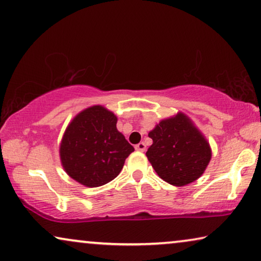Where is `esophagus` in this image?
<instances>
[{
	"label": "esophagus",
	"mask_w": 261,
	"mask_h": 261,
	"mask_svg": "<svg viewBox=\"0 0 261 261\" xmlns=\"http://www.w3.org/2000/svg\"><path fill=\"white\" fill-rule=\"evenodd\" d=\"M136 148V150H137V151H145L146 150V145H145V143L144 142H141V143H138L137 145L135 146Z\"/></svg>",
	"instance_id": "obj_1"
}]
</instances>
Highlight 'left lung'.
<instances>
[{
  "instance_id": "1",
  "label": "left lung",
  "mask_w": 261,
  "mask_h": 261,
  "mask_svg": "<svg viewBox=\"0 0 261 261\" xmlns=\"http://www.w3.org/2000/svg\"><path fill=\"white\" fill-rule=\"evenodd\" d=\"M149 137L152 144L146 157L157 175L172 186L196 181L212 159L208 141L182 112L161 120Z\"/></svg>"
}]
</instances>
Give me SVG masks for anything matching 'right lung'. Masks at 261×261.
<instances>
[{"instance_id": "1", "label": "right lung", "mask_w": 261, "mask_h": 261, "mask_svg": "<svg viewBox=\"0 0 261 261\" xmlns=\"http://www.w3.org/2000/svg\"><path fill=\"white\" fill-rule=\"evenodd\" d=\"M117 117L94 105L78 113L66 129L60 160L69 177L94 188L116 178L134 146L117 130Z\"/></svg>"}]
</instances>
